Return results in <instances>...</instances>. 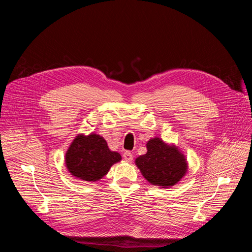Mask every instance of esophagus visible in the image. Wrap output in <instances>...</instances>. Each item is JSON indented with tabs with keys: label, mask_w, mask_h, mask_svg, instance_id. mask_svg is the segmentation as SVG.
<instances>
[{
	"label": "esophagus",
	"mask_w": 252,
	"mask_h": 252,
	"mask_svg": "<svg viewBox=\"0 0 252 252\" xmlns=\"http://www.w3.org/2000/svg\"><path fill=\"white\" fill-rule=\"evenodd\" d=\"M123 158H124V159H125L126 162H131L132 158H133V156H132V154H131L130 151L126 150L124 154H123Z\"/></svg>",
	"instance_id": "esophagus-1"
}]
</instances>
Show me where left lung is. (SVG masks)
<instances>
[{
  "label": "left lung",
  "mask_w": 252,
  "mask_h": 252,
  "mask_svg": "<svg viewBox=\"0 0 252 252\" xmlns=\"http://www.w3.org/2000/svg\"><path fill=\"white\" fill-rule=\"evenodd\" d=\"M144 178L158 186L169 187L178 183L187 169L185 158L173 146L159 139H152L147 143V154L135 159Z\"/></svg>",
  "instance_id": "8db88e82"
}]
</instances>
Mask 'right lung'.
Instances as JSON below:
<instances>
[{
    "instance_id": "1",
    "label": "right lung",
    "mask_w": 252,
    "mask_h": 252,
    "mask_svg": "<svg viewBox=\"0 0 252 252\" xmlns=\"http://www.w3.org/2000/svg\"><path fill=\"white\" fill-rule=\"evenodd\" d=\"M121 161V156L110 151L102 136L78 135L66 154V166L69 172L83 181L95 182L107 173L110 167Z\"/></svg>"
}]
</instances>
